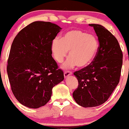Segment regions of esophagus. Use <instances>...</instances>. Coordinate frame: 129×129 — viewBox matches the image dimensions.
Here are the masks:
<instances>
[{
  "label": "esophagus",
  "instance_id": "1",
  "mask_svg": "<svg viewBox=\"0 0 129 129\" xmlns=\"http://www.w3.org/2000/svg\"><path fill=\"white\" fill-rule=\"evenodd\" d=\"M63 75H64L65 78H67V77L69 76V75H72V72H70V71H65Z\"/></svg>",
  "mask_w": 129,
  "mask_h": 129
}]
</instances>
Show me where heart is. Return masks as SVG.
Returning a JSON list of instances; mask_svg holds the SVG:
<instances>
[{
  "label": "heart",
  "mask_w": 129,
  "mask_h": 129,
  "mask_svg": "<svg viewBox=\"0 0 129 129\" xmlns=\"http://www.w3.org/2000/svg\"><path fill=\"white\" fill-rule=\"evenodd\" d=\"M53 55L60 63L69 51V59L63 65V68L78 67L88 66L92 61L98 49L96 38L79 30L73 29L67 32L62 39L55 38L51 44Z\"/></svg>",
  "instance_id": "b5f03b06"
}]
</instances>
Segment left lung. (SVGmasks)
Wrapping results in <instances>:
<instances>
[{"label":"left lung","mask_w":129,"mask_h":129,"mask_svg":"<svg viewBox=\"0 0 129 129\" xmlns=\"http://www.w3.org/2000/svg\"><path fill=\"white\" fill-rule=\"evenodd\" d=\"M89 26L98 38V49L88 66L74 73L79 85L73 97L84 107H96L107 101L119 83L122 65V53L116 38L101 25Z\"/></svg>","instance_id":"1"}]
</instances>
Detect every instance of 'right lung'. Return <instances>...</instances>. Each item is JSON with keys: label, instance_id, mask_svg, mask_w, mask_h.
<instances>
[{"label": "right lung", "instance_id": "right-lung-1", "mask_svg": "<svg viewBox=\"0 0 129 129\" xmlns=\"http://www.w3.org/2000/svg\"><path fill=\"white\" fill-rule=\"evenodd\" d=\"M61 29L50 22L36 21L14 39L7 73L13 94L26 107L45 106L51 98L52 88L64 79L51 49V42Z\"/></svg>", "mask_w": 129, "mask_h": 129}]
</instances>
